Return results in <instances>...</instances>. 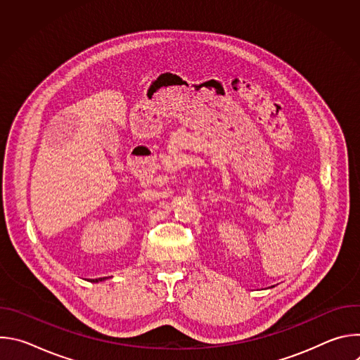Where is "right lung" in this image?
Here are the masks:
<instances>
[{
    "instance_id": "1",
    "label": "right lung",
    "mask_w": 360,
    "mask_h": 360,
    "mask_svg": "<svg viewBox=\"0 0 360 360\" xmlns=\"http://www.w3.org/2000/svg\"><path fill=\"white\" fill-rule=\"evenodd\" d=\"M101 281H104V278H99V279H92L91 282H94V283H96V282H101Z\"/></svg>"
}]
</instances>
